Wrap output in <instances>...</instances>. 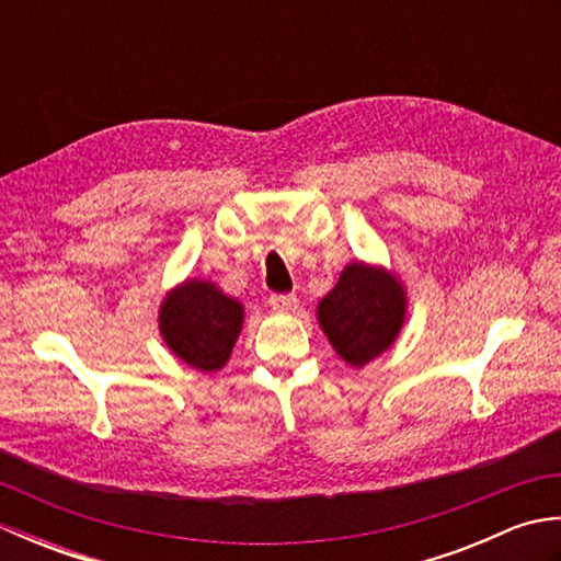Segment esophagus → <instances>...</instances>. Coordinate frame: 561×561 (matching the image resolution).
I'll return each instance as SVG.
<instances>
[{
	"label": "esophagus",
	"mask_w": 561,
	"mask_h": 561,
	"mask_svg": "<svg viewBox=\"0 0 561 561\" xmlns=\"http://www.w3.org/2000/svg\"><path fill=\"white\" fill-rule=\"evenodd\" d=\"M296 306H299V299H296L294 294H272L270 296V308L277 313H291Z\"/></svg>",
	"instance_id": "obj_1"
}]
</instances>
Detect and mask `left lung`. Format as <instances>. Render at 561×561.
Wrapping results in <instances>:
<instances>
[{"mask_svg":"<svg viewBox=\"0 0 561 561\" xmlns=\"http://www.w3.org/2000/svg\"><path fill=\"white\" fill-rule=\"evenodd\" d=\"M408 296L396 274L350 262L340 282L318 304V323L350 366L362 368L398 340Z\"/></svg>","mask_w":561,"mask_h":561,"instance_id":"1","label":"left lung"}]
</instances>
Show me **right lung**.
I'll list each match as a JSON object with an SVG mask.
<instances>
[{"label":"right lung","instance_id":"add662e5","mask_svg":"<svg viewBox=\"0 0 561 561\" xmlns=\"http://www.w3.org/2000/svg\"><path fill=\"white\" fill-rule=\"evenodd\" d=\"M243 328L241 301L205 279L171 289L159 308V330L169 350L197 371H219Z\"/></svg>","mask_w":561,"mask_h":561}]
</instances>
